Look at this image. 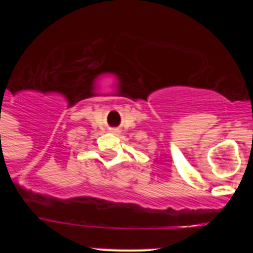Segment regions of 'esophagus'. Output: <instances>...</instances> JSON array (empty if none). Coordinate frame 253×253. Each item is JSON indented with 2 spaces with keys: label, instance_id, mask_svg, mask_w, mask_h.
<instances>
[{
  "label": "esophagus",
  "instance_id": "34e87169",
  "mask_svg": "<svg viewBox=\"0 0 253 253\" xmlns=\"http://www.w3.org/2000/svg\"><path fill=\"white\" fill-rule=\"evenodd\" d=\"M111 131H113V133H116V130H111Z\"/></svg>",
  "mask_w": 253,
  "mask_h": 253
}]
</instances>
